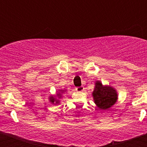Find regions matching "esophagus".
<instances>
[{
  "label": "esophagus",
  "mask_w": 147,
  "mask_h": 147,
  "mask_svg": "<svg viewBox=\"0 0 147 147\" xmlns=\"http://www.w3.org/2000/svg\"><path fill=\"white\" fill-rule=\"evenodd\" d=\"M76 90L77 92H82L84 90V87L83 86H80V87H77L76 88Z\"/></svg>",
  "instance_id": "1"
}]
</instances>
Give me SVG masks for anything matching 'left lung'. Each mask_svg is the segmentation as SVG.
Masks as SVG:
<instances>
[{"instance_id": "left-lung-1", "label": "left lung", "mask_w": 147, "mask_h": 147, "mask_svg": "<svg viewBox=\"0 0 147 147\" xmlns=\"http://www.w3.org/2000/svg\"><path fill=\"white\" fill-rule=\"evenodd\" d=\"M94 102L100 110H106L113 106L118 100L116 90L110 85H103L100 81L95 82L92 93Z\"/></svg>"}]
</instances>
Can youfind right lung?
I'll return each mask as SVG.
<instances>
[{"instance_id":"obj_1","label":"right lung","mask_w":147,"mask_h":147,"mask_svg":"<svg viewBox=\"0 0 147 147\" xmlns=\"http://www.w3.org/2000/svg\"><path fill=\"white\" fill-rule=\"evenodd\" d=\"M66 91H67V90H66L65 89L58 90L57 91L56 95H51V96H49V102L54 105H59V103H60V98H62V94Z\"/></svg>"}]
</instances>
